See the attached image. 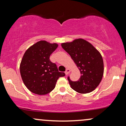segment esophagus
I'll return each mask as SVG.
<instances>
[{
    "label": "esophagus",
    "instance_id": "34e87169",
    "mask_svg": "<svg viewBox=\"0 0 126 126\" xmlns=\"http://www.w3.org/2000/svg\"><path fill=\"white\" fill-rule=\"evenodd\" d=\"M70 71H71V70H70V69H66V71H65V74H66V75H67L69 73H70Z\"/></svg>",
    "mask_w": 126,
    "mask_h": 126
}]
</instances>
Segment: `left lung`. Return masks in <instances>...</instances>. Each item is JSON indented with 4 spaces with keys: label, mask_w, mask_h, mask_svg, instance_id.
Returning <instances> with one entry per match:
<instances>
[{
    "label": "left lung",
    "mask_w": 126,
    "mask_h": 126,
    "mask_svg": "<svg viewBox=\"0 0 126 126\" xmlns=\"http://www.w3.org/2000/svg\"><path fill=\"white\" fill-rule=\"evenodd\" d=\"M61 45L73 59L81 74L79 80L75 82L68 76L71 88L80 94L89 93L95 90L104 74V62L100 53L91 43L81 38Z\"/></svg>",
    "instance_id": "left-lung-1"
}]
</instances>
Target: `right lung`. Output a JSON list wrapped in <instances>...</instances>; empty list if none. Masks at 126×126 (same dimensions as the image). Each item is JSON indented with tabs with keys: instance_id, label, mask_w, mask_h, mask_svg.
<instances>
[{
	"instance_id": "obj_1",
	"label": "right lung",
	"mask_w": 126,
	"mask_h": 126,
	"mask_svg": "<svg viewBox=\"0 0 126 126\" xmlns=\"http://www.w3.org/2000/svg\"><path fill=\"white\" fill-rule=\"evenodd\" d=\"M58 47L56 43L40 41L31 46L24 53L20 73L24 84L32 93L46 95L54 89L57 79L65 76L50 60L51 53Z\"/></svg>"
}]
</instances>
